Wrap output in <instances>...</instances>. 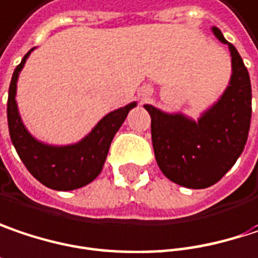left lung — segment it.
I'll return each instance as SVG.
<instances>
[{
  "label": "left lung",
  "instance_id": "obj_1",
  "mask_svg": "<svg viewBox=\"0 0 258 258\" xmlns=\"http://www.w3.org/2000/svg\"><path fill=\"white\" fill-rule=\"evenodd\" d=\"M211 31L227 44L232 57L230 81L220 99L198 121L145 105L158 167L167 178L189 189L210 187L233 167L245 148L251 122V82L244 60L219 28Z\"/></svg>",
  "mask_w": 258,
  "mask_h": 258
}]
</instances>
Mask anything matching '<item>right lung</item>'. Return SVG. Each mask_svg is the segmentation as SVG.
<instances>
[{"instance_id": "right-lung-1", "label": "right lung", "mask_w": 258, "mask_h": 258, "mask_svg": "<svg viewBox=\"0 0 258 258\" xmlns=\"http://www.w3.org/2000/svg\"><path fill=\"white\" fill-rule=\"evenodd\" d=\"M34 50L31 48L14 69L9 88L7 119L13 146L29 173L44 186L54 190L80 189L100 174L113 136L137 102L109 112L78 143L54 146L36 140L25 127L16 102L20 71Z\"/></svg>"}]
</instances>
